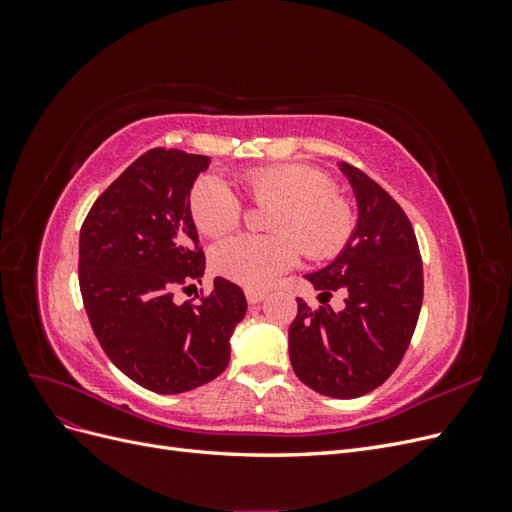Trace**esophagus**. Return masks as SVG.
<instances>
[{"instance_id":"esophagus-1","label":"esophagus","mask_w":512,"mask_h":512,"mask_svg":"<svg viewBox=\"0 0 512 512\" xmlns=\"http://www.w3.org/2000/svg\"><path fill=\"white\" fill-rule=\"evenodd\" d=\"M245 297H247V303H250V305H258L262 299L267 297V292H265V290L247 288V290H245Z\"/></svg>"}]
</instances>
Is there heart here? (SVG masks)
Here are the masks:
<instances>
[{
    "mask_svg": "<svg viewBox=\"0 0 512 512\" xmlns=\"http://www.w3.org/2000/svg\"><path fill=\"white\" fill-rule=\"evenodd\" d=\"M243 188L256 205H271L265 226L273 235H237L211 250L213 271L247 288H267L292 269L303 252L327 260L344 250L354 230V213L333 190L327 173L305 164H275L247 170ZM196 228L220 237L243 218L239 196L218 175L196 179L190 192Z\"/></svg>",
    "mask_w": 512,
    "mask_h": 512,
    "instance_id": "b5f03b06",
    "label": "heart"
}]
</instances>
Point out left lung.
Wrapping results in <instances>:
<instances>
[{"label": "left lung", "mask_w": 512, "mask_h": 512, "mask_svg": "<svg viewBox=\"0 0 512 512\" xmlns=\"http://www.w3.org/2000/svg\"><path fill=\"white\" fill-rule=\"evenodd\" d=\"M339 170L352 185L359 220L337 258L305 275L322 305L297 299L288 352L309 389L354 399L378 389L404 359L423 305V262L408 215L391 194L356 166L339 162ZM335 289L347 294L339 313L326 305Z\"/></svg>", "instance_id": "8db88e82"}]
</instances>
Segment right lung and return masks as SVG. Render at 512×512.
I'll use <instances>...</instances> for the list:
<instances>
[{"mask_svg": "<svg viewBox=\"0 0 512 512\" xmlns=\"http://www.w3.org/2000/svg\"><path fill=\"white\" fill-rule=\"evenodd\" d=\"M209 162L149 149L108 185L81 228L79 284L91 329L117 369L160 395L218 378L247 312L243 290L224 277L207 297L196 294L198 303L173 299L205 273L190 192Z\"/></svg>", "mask_w": 512, "mask_h": 512, "instance_id": "obj_1", "label": "right lung"}]
</instances>
